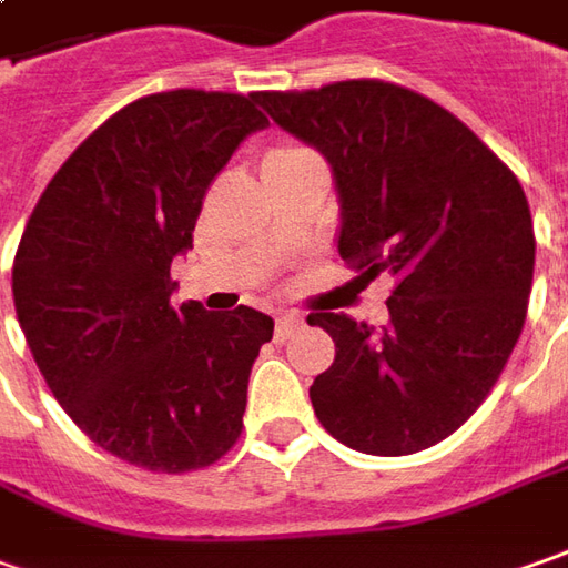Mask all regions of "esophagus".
I'll return each instance as SVG.
<instances>
[{
	"instance_id": "34e87169",
	"label": "esophagus",
	"mask_w": 568,
	"mask_h": 568,
	"mask_svg": "<svg viewBox=\"0 0 568 568\" xmlns=\"http://www.w3.org/2000/svg\"><path fill=\"white\" fill-rule=\"evenodd\" d=\"M303 325V315H296V312H277L275 315V331H277V341H287L293 331Z\"/></svg>"
}]
</instances>
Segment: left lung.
I'll list each match as a JSON object with an SVG mask.
<instances>
[{
  "mask_svg": "<svg viewBox=\"0 0 568 568\" xmlns=\"http://www.w3.org/2000/svg\"><path fill=\"white\" fill-rule=\"evenodd\" d=\"M256 102L328 159L341 258L365 281H394L384 328L310 312L337 346L310 387L315 416L372 456L435 447L485 403L523 334L535 227L519 178L399 83L337 80Z\"/></svg>",
  "mask_w": 568,
  "mask_h": 568,
  "instance_id": "left-lung-1",
  "label": "left lung"
}]
</instances>
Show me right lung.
<instances>
[{"instance_id":"right-lung-1","label":"right lung","mask_w":568,"mask_h":568,"mask_svg":"<svg viewBox=\"0 0 568 568\" xmlns=\"http://www.w3.org/2000/svg\"><path fill=\"white\" fill-rule=\"evenodd\" d=\"M268 118L256 93L169 90L99 124L43 190L11 293L52 397L83 435L150 471L205 469L237 444L275 322L171 306V258L215 174Z\"/></svg>"}]
</instances>
